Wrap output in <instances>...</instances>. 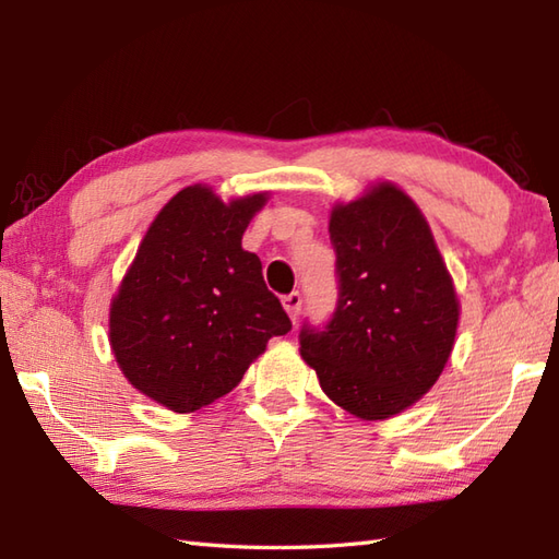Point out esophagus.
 <instances>
[{
	"label": "esophagus",
	"instance_id": "1",
	"mask_svg": "<svg viewBox=\"0 0 559 559\" xmlns=\"http://www.w3.org/2000/svg\"><path fill=\"white\" fill-rule=\"evenodd\" d=\"M283 307H286V312H288V317L293 319V322H298L300 310H302V295L298 290L288 293L286 298H283Z\"/></svg>",
	"mask_w": 559,
	"mask_h": 559
}]
</instances>
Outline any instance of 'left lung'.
I'll use <instances>...</instances> for the list:
<instances>
[{"label": "left lung", "instance_id": "1", "mask_svg": "<svg viewBox=\"0 0 559 559\" xmlns=\"http://www.w3.org/2000/svg\"><path fill=\"white\" fill-rule=\"evenodd\" d=\"M338 298L300 350L324 394L365 420L408 408L442 374L459 302L423 213L394 185L331 213Z\"/></svg>", "mask_w": 559, "mask_h": 559}]
</instances>
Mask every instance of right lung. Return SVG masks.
Returning <instances> with one entry per match:
<instances>
[{
	"mask_svg": "<svg viewBox=\"0 0 559 559\" xmlns=\"http://www.w3.org/2000/svg\"><path fill=\"white\" fill-rule=\"evenodd\" d=\"M266 197L233 204L187 187L151 223L112 300L110 343L124 377L175 413L240 384L269 338L293 329L242 233Z\"/></svg>",
	"mask_w": 559,
	"mask_h": 559,
	"instance_id": "obj_1",
	"label": "right lung"
}]
</instances>
